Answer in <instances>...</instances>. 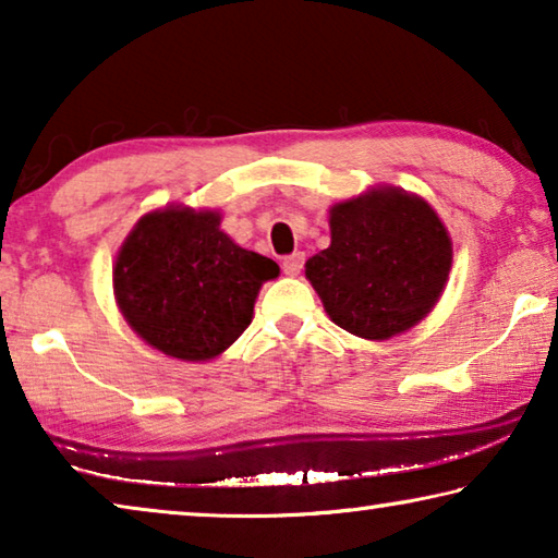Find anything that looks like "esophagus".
Returning a JSON list of instances; mask_svg holds the SVG:
<instances>
[{
  "mask_svg": "<svg viewBox=\"0 0 558 558\" xmlns=\"http://www.w3.org/2000/svg\"><path fill=\"white\" fill-rule=\"evenodd\" d=\"M302 263H305V256H302V253H292V256L282 260V272H286V276H290V278H295V276H300Z\"/></svg>",
  "mask_w": 558,
  "mask_h": 558,
  "instance_id": "34e87169",
  "label": "esophagus"
}]
</instances>
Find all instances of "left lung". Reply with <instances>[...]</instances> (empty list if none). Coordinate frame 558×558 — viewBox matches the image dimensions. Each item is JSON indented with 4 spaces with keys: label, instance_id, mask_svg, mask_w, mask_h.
<instances>
[{
    "label": "left lung",
    "instance_id": "left-lung-1",
    "mask_svg": "<svg viewBox=\"0 0 558 558\" xmlns=\"http://www.w3.org/2000/svg\"><path fill=\"white\" fill-rule=\"evenodd\" d=\"M329 248L305 263V278L329 319L362 339L409 332L448 286L446 223L401 186H372L329 206Z\"/></svg>",
    "mask_w": 558,
    "mask_h": 558
}]
</instances>
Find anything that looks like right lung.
<instances>
[{
	"mask_svg": "<svg viewBox=\"0 0 558 558\" xmlns=\"http://www.w3.org/2000/svg\"><path fill=\"white\" fill-rule=\"evenodd\" d=\"M276 260L221 231L216 209L169 204L147 211L112 263L118 310L149 347L182 362H211L251 325Z\"/></svg>",
	"mask_w": 558,
	"mask_h": 558,
	"instance_id": "obj_1",
	"label": "right lung"
}]
</instances>
